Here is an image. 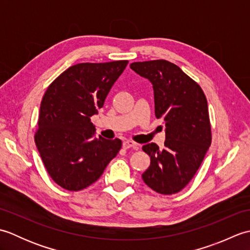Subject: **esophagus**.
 <instances>
[{
    "mask_svg": "<svg viewBox=\"0 0 250 250\" xmlns=\"http://www.w3.org/2000/svg\"><path fill=\"white\" fill-rule=\"evenodd\" d=\"M122 146H124V148H125V149L126 148H134V149H137V148H139V145H137L135 142L130 141V140H126L122 143Z\"/></svg>",
    "mask_w": 250,
    "mask_h": 250,
    "instance_id": "34e87169",
    "label": "esophagus"
}]
</instances>
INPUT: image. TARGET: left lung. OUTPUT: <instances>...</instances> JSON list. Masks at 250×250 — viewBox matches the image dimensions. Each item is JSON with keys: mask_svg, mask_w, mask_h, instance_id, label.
<instances>
[{"mask_svg": "<svg viewBox=\"0 0 250 250\" xmlns=\"http://www.w3.org/2000/svg\"><path fill=\"white\" fill-rule=\"evenodd\" d=\"M130 67L151 82L156 117L166 124L163 149L155 143L143 146L150 167L142 178L158 193H177L193 178L211 143L206 97L200 84L172 62H134Z\"/></svg>", "mask_w": 250, "mask_h": 250, "instance_id": "1", "label": "left lung"}]
</instances>
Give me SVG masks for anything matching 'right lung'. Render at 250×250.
Masks as SVG:
<instances>
[{
    "instance_id": "right-lung-1",
    "label": "right lung",
    "mask_w": 250,
    "mask_h": 250,
    "mask_svg": "<svg viewBox=\"0 0 250 250\" xmlns=\"http://www.w3.org/2000/svg\"><path fill=\"white\" fill-rule=\"evenodd\" d=\"M128 60L78 63L61 73L42 100L34 141L52 180L79 191L101 177L119 152V139L94 137L91 117L103 107Z\"/></svg>"
}]
</instances>
